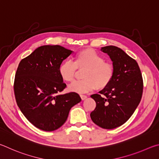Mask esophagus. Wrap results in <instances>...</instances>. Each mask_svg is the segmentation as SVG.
Masks as SVG:
<instances>
[{
  "label": "esophagus",
  "instance_id": "obj_1",
  "mask_svg": "<svg viewBox=\"0 0 159 159\" xmlns=\"http://www.w3.org/2000/svg\"><path fill=\"white\" fill-rule=\"evenodd\" d=\"M80 97H81V98H82V101H84V100L87 98V96H85V95H80Z\"/></svg>",
  "mask_w": 159,
  "mask_h": 159
}]
</instances>
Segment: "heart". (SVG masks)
I'll list each match as a JSON object with an SVG mask.
<instances>
[{
  "instance_id": "1",
  "label": "heart",
  "mask_w": 159,
  "mask_h": 159,
  "mask_svg": "<svg viewBox=\"0 0 159 159\" xmlns=\"http://www.w3.org/2000/svg\"><path fill=\"white\" fill-rule=\"evenodd\" d=\"M77 69L84 70L83 80L69 85L68 90L78 93H88L94 89L102 90L108 87L113 79L115 68L112 63L105 61L104 58L92 49H84L77 53L73 63L66 61L61 64L58 72L63 81H73Z\"/></svg>"
}]
</instances>
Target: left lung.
Segmentation results:
<instances>
[{
  "instance_id": "8db88e82",
  "label": "left lung",
  "mask_w": 159,
  "mask_h": 159,
  "mask_svg": "<svg viewBox=\"0 0 159 159\" xmlns=\"http://www.w3.org/2000/svg\"><path fill=\"white\" fill-rule=\"evenodd\" d=\"M112 61L113 79L108 87L93 94L95 110L91 112L94 124L105 129H113L129 120L141 101L143 80L136 61L117 47H101Z\"/></svg>"
}]
</instances>
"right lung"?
<instances>
[{
	"mask_svg": "<svg viewBox=\"0 0 159 159\" xmlns=\"http://www.w3.org/2000/svg\"><path fill=\"white\" fill-rule=\"evenodd\" d=\"M72 53L60 45H43L22 59L16 70L14 91L18 107L33 126L53 131L65 123L71 107L82 101L79 94H60L66 84L58 72Z\"/></svg>",
	"mask_w": 159,
	"mask_h": 159,
	"instance_id": "right-lung-1",
	"label": "right lung"
}]
</instances>
